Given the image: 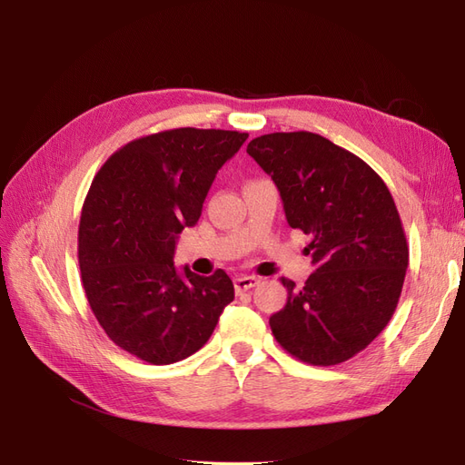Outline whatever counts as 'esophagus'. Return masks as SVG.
Here are the masks:
<instances>
[{"instance_id": "esophagus-1", "label": "esophagus", "mask_w": 465, "mask_h": 465, "mask_svg": "<svg viewBox=\"0 0 465 465\" xmlns=\"http://www.w3.org/2000/svg\"><path fill=\"white\" fill-rule=\"evenodd\" d=\"M256 285H260V279L254 275H242V277H236L234 279V289L238 292L248 291V289H254Z\"/></svg>"}]
</instances>
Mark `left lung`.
<instances>
[{
  "mask_svg": "<svg viewBox=\"0 0 465 465\" xmlns=\"http://www.w3.org/2000/svg\"><path fill=\"white\" fill-rule=\"evenodd\" d=\"M246 153L272 176L287 223L311 234L314 273L270 318L277 343L314 367L371 345L396 312L410 263L403 224L384 180L351 151L311 132H275Z\"/></svg>",
  "mask_w": 465,
  "mask_h": 465,
  "instance_id": "8db88e82",
  "label": "left lung"
}]
</instances>
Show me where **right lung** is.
Listing matches in <instances>:
<instances>
[{
    "mask_svg": "<svg viewBox=\"0 0 465 465\" xmlns=\"http://www.w3.org/2000/svg\"><path fill=\"white\" fill-rule=\"evenodd\" d=\"M248 134L176 128L120 147L93 178L79 221V267L91 311L120 349L151 364L193 355L234 299L223 270L203 277L173 256L202 215L219 168Z\"/></svg>",
    "mask_w": 465,
    "mask_h": 465,
    "instance_id": "right-lung-1",
    "label": "right lung"
}]
</instances>
